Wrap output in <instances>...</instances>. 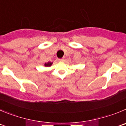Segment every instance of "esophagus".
<instances>
[{"mask_svg":"<svg viewBox=\"0 0 126 126\" xmlns=\"http://www.w3.org/2000/svg\"><path fill=\"white\" fill-rule=\"evenodd\" d=\"M59 61H64V58L59 59Z\"/></svg>","mask_w":126,"mask_h":126,"instance_id":"1","label":"esophagus"}]
</instances>
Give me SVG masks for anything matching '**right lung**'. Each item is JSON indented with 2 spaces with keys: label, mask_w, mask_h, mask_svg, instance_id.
<instances>
[{
  "label": "right lung",
  "mask_w": 126,
  "mask_h": 126,
  "mask_svg": "<svg viewBox=\"0 0 126 126\" xmlns=\"http://www.w3.org/2000/svg\"><path fill=\"white\" fill-rule=\"evenodd\" d=\"M52 62H47V63H45V64H44V66L50 67L51 65H52Z\"/></svg>",
  "instance_id": "right-lung-1"
}]
</instances>
